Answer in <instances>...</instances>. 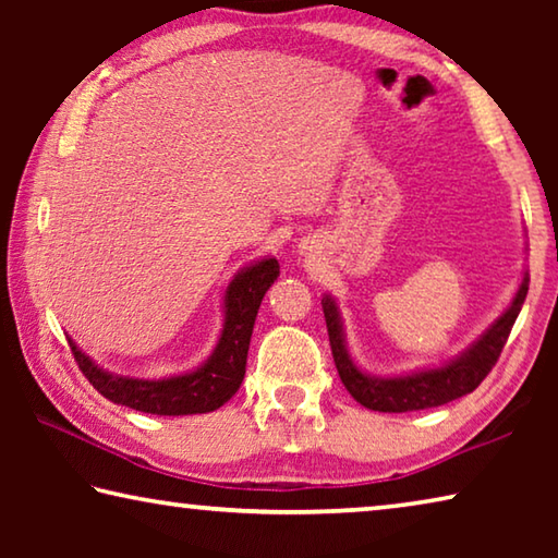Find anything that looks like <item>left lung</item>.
Listing matches in <instances>:
<instances>
[{"instance_id":"left-lung-1","label":"left lung","mask_w":558,"mask_h":558,"mask_svg":"<svg viewBox=\"0 0 558 558\" xmlns=\"http://www.w3.org/2000/svg\"><path fill=\"white\" fill-rule=\"evenodd\" d=\"M526 290L529 278L524 276L522 286H519L512 300V307L487 329L483 339H477V344H472L465 354L456 359V362L440 366V369L399 376V379H376V376H366L364 372L356 369L352 359L347 354L342 323H339L335 300L325 298V323L339 379H342L344 389L352 393L359 403L381 413L423 411L436 409V405H442L448 401H456L460 396L475 391L477 386L483 384L485 376L493 372V366L497 364V359L507 344V337L512 332L519 310L524 305Z\"/></svg>"}]
</instances>
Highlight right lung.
Masks as SVG:
<instances>
[{
	"mask_svg": "<svg viewBox=\"0 0 558 558\" xmlns=\"http://www.w3.org/2000/svg\"><path fill=\"white\" fill-rule=\"evenodd\" d=\"M278 276V260L266 258L233 278L229 290H226V323L219 344H216L209 362L192 374L159 381L122 379V376L98 369L69 339L75 364L98 393L116 403L130 405L135 411L155 415H192L216 411L239 391L260 300Z\"/></svg>",
	"mask_w": 558,
	"mask_h": 558,
	"instance_id": "obj_1",
	"label": "right lung"
}]
</instances>
